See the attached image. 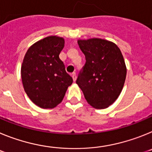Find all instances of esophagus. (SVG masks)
Returning <instances> with one entry per match:
<instances>
[{"mask_svg":"<svg viewBox=\"0 0 152 152\" xmlns=\"http://www.w3.org/2000/svg\"><path fill=\"white\" fill-rule=\"evenodd\" d=\"M72 78H73L74 81H75V80H76V79H77V75H76V73H75V72L72 73Z\"/></svg>","mask_w":152,"mask_h":152,"instance_id":"esophagus-1","label":"esophagus"}]
</instances>
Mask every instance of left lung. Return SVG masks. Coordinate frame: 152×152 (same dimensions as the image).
I'll return each mask as SVG.
<instances>
[{"label":"left lung","mask_w":152,"mask_h":152,"mask_svg":"<svg viewBox=\"0 0 152 152\" xmlns=\"http://www.w3.org/2000/svg\"><path fill=\"white\" fill-rule=\"evenodd\" d=\"M86 62L76 80L86 100L96 109H105L119 96L126 77V67L119 47L108 40H77Z\"/></svg>","instance_id":"obj_1"}]
</instances>
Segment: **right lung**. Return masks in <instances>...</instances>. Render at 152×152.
I'll use <instances>...</instances> for the list:
<instances>
[{"label": "right lung", "mask_w": 152, "mask_h": 152, "mask_svg": "<svg viewBox=\"0 0 152 152\" xmlns=\"http://www.w3.org/2000/svg\"><path fill=\"white\" fill-rule=\"evenodd\" d=\"M64 46L63 38L48 36L31 45L24 56L21 67L24 91L41 108L52 109L59 104L73 82L59 58Z\"/></svg>", "instance_id": "add662e5"}]
</instances>
